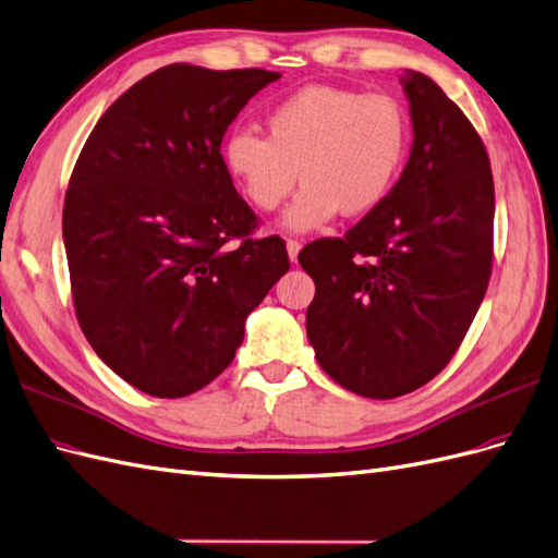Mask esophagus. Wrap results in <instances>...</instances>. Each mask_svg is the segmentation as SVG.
Masks as SVG:
<instances>
[{
    "instance_id": "1",
    "label": "esophagus",
    "mask_w": 558,
    "mask_h": 558,
    "mask_svg": "<svg viewBox=\"0 0 558 558\" xmlns=\"http://www.w3.org/2000/svg\"><path fill=\"white\" fill-rule=\"evenodd\" d=\"M300 242H295V239H289V242H286V251H289V258H291V263H295L298 260V253H300Z\"/></svg>"
}]
</instances>
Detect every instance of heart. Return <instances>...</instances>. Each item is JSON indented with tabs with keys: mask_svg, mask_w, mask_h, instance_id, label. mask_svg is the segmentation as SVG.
I'll list each match as a JSON object with an SVG mask.
<instances>
[{
	"mask_svg": "<svg viewBox=\"0 0 558 558\" xmlns=\"http://www.w3.org/2000/svg\"><path fill=\"white\" fill-rule=\"evenodd\" d=\"M409 149V119L391 96L338 86H305L267 114V138L248 129L222 143V161L246 199L275 210L298 183L283 228L312 232L340 210L356 218L395 185Z\"/></svg>",
	"mask_w": 558,
	"mask_h": 558,
	"instance_id": "b5f03b06",
	"label": "heart"
}]
</instances>
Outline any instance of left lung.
<instances>
[{"label":"left lung","mask_w":558,"mask_h":558,"mask_svg":"<svg viewBox=\"0 0 558 558\" xmlns=\"http://www.w3.org/2000/svg\"><path fill=\"white\" fill-rule=\"evenodd\" d=\"M411 157L342 239L307 244V338L340 387L395 399L439 373L472 326L493 260L495 192L478 133L427 74L405 70Z\"/></svg>","instance_id":"obj_1"}]
</instances>
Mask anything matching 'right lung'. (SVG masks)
<instances>
[{"label": "right lung", "instance_id": "add662e5", "mask_svg": "<svg viewBox=\"0 0 558 558\" xmlns=\"http://www.w3.org/2000/svg\"><path fill=\"white\" fill-rule=\"evenodd\" d=\"M267 70L167 65L105 112L72 171L63 242L80 326L119 378L178 399L232 364L248 314L289 272L220 143ZM232 238H242L228 247Z\"/></svg>", "mask_w": 558, "mask_h": 558}]
</instances>
